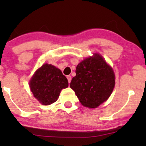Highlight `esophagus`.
<instances>
[{
	"label": "esophagus",
	"instance_id": "esophagus-1",
	"mask_svg": "<svg viewBox=\"0 0 146 146\" xmlns=\"http://www.w3.org/2000/svg\"><path fill=\"white\" fill-rule=\"evenodd\" d=\"M66 78H67V79H68V81L69 83H70V81H71V78H72L71 76H67V77H66Z\"/></svg>",
	"mask_w": 146,
	"mask_h": 146
}]
</instances>
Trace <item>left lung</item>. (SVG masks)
I'll list each match as a JSON object with an SVG mask.
<instances>
[{
    "instance_id": "obj_1",
    "label": "left lung",
    "mask_w": 146,
    "mask_h": 146,
    "mask_svg": "<svg viewBox=\"0 0 146 146\" xmlns=\"http://www.w3.org/2000/svg\"><path fill=\"white\" fill-rule=\"evenodd\" d=\"M76 73L70 87L85 107L96 108L112 92L115 85L114 71L99 54L81 61Z\"/></svg>"
}]
</instances>
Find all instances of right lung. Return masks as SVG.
I'll list each match as a JSON object with an SVG mask.
<instances>
[{"label":"right lung","mask_w":146,"mask_h":146,"mask_svg":"<svg viewBox=\"0 0 146 146\" xmlns=\"http://www.w3.org/2000/svg\"><path fill=\"white\" fill-rule=\"evenodd\" d=\"M29 86L35 98L44 105H49L58 100L60 92L68 86V82L59 69L46 64L36 70Z\"/></svg>","instance_id":"right-lung-1"}]
</instances>
